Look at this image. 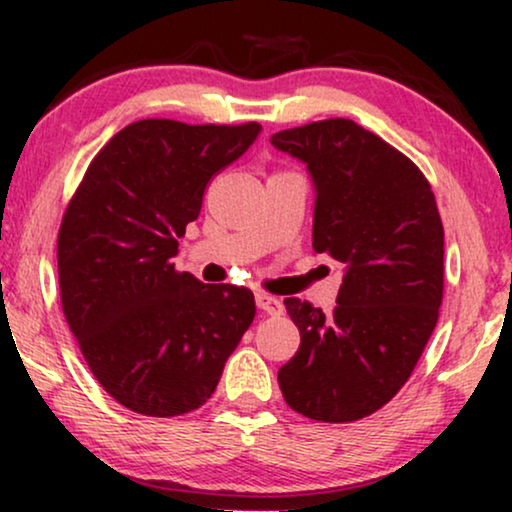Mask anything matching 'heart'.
<instances>
[{
    "label": "heart",
    "instance_id": "heart-1",
    "mask_svg": "<svg viewBox=\"0 0 512 512\" xmlns=\"http://www.w3.org/2000/svg\"><path fill=\"white\" fill-rule=\"evenodd\" d=\"M279 188H277V179L275 181H270L268 184V191H265V202H268L270 207H282L284 205V198H279Z\"/></svg>",
    "mask_w": 512,
    "mask_h": 512
}]
</instances>
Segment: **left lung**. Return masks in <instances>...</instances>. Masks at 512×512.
Wrapping results in <instances>:
<instances>
[{
	"label": "left lung",
	"instance_id": "obj_1",
	"mask_svg": "<svg viewBox=\"0 0 512 512\" xmlns=\"http://www.w3.org/2000/svg\"><path fill=\"white\" fill-rule=\"evenodd\" d=\"M261 125L146 118L97 153L58 235L60 300L97 382L149 417L198 410L256 314L244 286L174 265L209 179Z\"/></svg>",
	"mask_w": 512,
	"mask_h": 512
}]
</instances>
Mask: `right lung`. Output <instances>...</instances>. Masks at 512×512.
Wrapping results in <instances>:
<instances>
[{
  "instance_id": "1",
  "label": "right lung",
  "mask_w": 512,
  "mask_h": 512,
  "mask_svg": "<svg viewBox=\"0 0 512 512\" xmlns=\"http://www.w3.org/2000/svg\"><path fill=\"white\" fill-rule=\"evenodd\" d=\"M314 186L312 247L338 261L335 303L293 300L300 347L277 380L317 422H356L408 382L443 303V223L429 181L349 118L275 132Z\"/></svg>"
}]
</instances>
